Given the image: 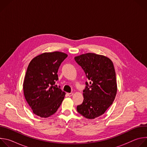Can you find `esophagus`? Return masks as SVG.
Returning a JSON list of instances; mask_svg holds the SVG:
<instances>
[{"label": "esophagus", "instance_id": "esophagus-1", "mask_svg": "<svg viewBox=\"0 0 147 147\" xmlns=\"http://www.w3.org/2000/svg\"><path fill=\"white\" fill-rule=\"evenodd\" d=\"M67 95L68 96H71L72 95H73V93H67Z\"/></svg>", "mask_w": 147, "mask_h": 147}]
</instances>
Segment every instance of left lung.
Segmentation results:
<instances>
[{
  "instance_id": "1",
  "label": "left lung",
  "mask_w": 147,
  "mask_h": 147,
  "mask_svg": "<svg viewBox=\"0 0 147 147\" xmlns=\"http://www.w3.org/2000/svg\"><path fill=\"white\" fill-rule=\"evenodd\" d=\"M74 59L90 80L86 82L84 100L77 107V111L93 119L105 112L115 100L117 83L113 62L106 56L92 53L81 55Z\"/></svg>"
}]
</instances>
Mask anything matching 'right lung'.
<instances>
[{"instance_id": "obj_1", "label": "right lung", "mask_w": 147, "mask_h": 147, "mask_svg": "<svg viewBox=\"0 0 147 147\" xmlns=\"http://www.w3.org/2000/svg\"><path fill=\"white\" fill-rule=\"evenodd\" d=\"M67 55L60 52L44 53L34 57L26 71L23 90L25 98L33 113L48 117L58 109L65 92L55 82L58 69Z\"/></svg>"}]
</instances>
